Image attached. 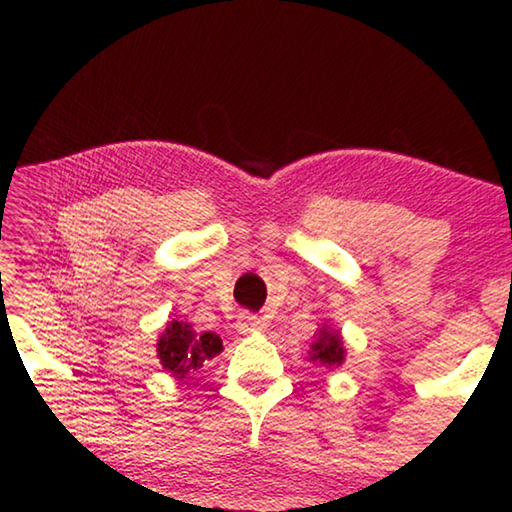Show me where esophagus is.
<instances>
[{"label": "esophagus", "mask_w": 512, "mask_h": 512, "mask_svg": "<svg viewBox=\"0 0 512 512\" xmlns=\"http://www.w3.org/2000/svg\"><path fill=\"white\" fill-rule=\"evenodd\" d=\"M237 326H239V330H241V332H259V330L264 328V321L259 319L257 314L243 312V314H239V321H237Z\"/></svg>", "instance_id": "1"}]
</instances>
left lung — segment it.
I'll use <instances>...</instances> for the list:
<instances>
[{
    "instance_id": "left-lung-1",
    "label": "left lung",
    "mask_w": 512,
    "mask_h": 512,
    "mask_svg": "<svg viewBox=\"0 0 512 512\" xmlns=\"http://www.w3.org/2000/svg\"><path fill=\"white\" fill-rule=\"evenodd\" d=\"M312 360L321 362L323 367H339L344 362V346H342V337L337 332L330 330H321L319 332V342H314L312 346Z\"/></svg>"
}]
</instances>
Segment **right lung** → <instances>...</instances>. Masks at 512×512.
<instances>
[{
	"instance_id": "right-lung-1",
	"label": "right lung",
	"mask_w": 512,
	"mask_h": 512,
	"mask_svg": "<svg viewBox=\"0 0 512 512\" xmlns=\"http://www.w3.org/2000/svg\"><path fill=\"white\" fill-rule=\"evenodd\" d=\"M223 351L221 337L214 332L196 335L189 323L173 321L166 326L157 344L159 360L164 369L173 373L175 378H184L186 373L202 367V362L216 358Z\"/></svg>"
}]
</instances>
